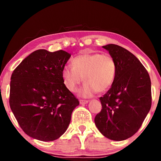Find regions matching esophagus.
<instances>
[{
    "mask_svg": "<svg viewBox=\"0 0 161 161\" xmlns=\"http://www.w3.org/2000/svg\"><path fill=\"white\" fill-rule=\"evenodd\" d=\"M88 102H89L88 100H84V99H80V103H81V104H85V103H88Z\"/></svg>",
    "mask_w": 161,
    "mask_h": 161,
    "instance_id": "34e87169",
    "label": "esophagus"
}]
</instances>
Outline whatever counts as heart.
Segmentation results:
<instances>
[{
	"label": "heart",
	"mask_w": 161,
	"mask_h": 161,
	"mask_svg": "<svg viewBox=\"0 0 161 161\" xmlns=\"http://www.w3.org/2000/svg\"><path fill=\"white\" fill-rule=\"evenodd\" d=\"M117 65L110 54L83 53L72 59V66L66 65L62 72V79L68 90L75 92L77 86L85 83L79 93L89 97L97 92H104L110 89L115 81Z\"/></svg>",
	"instance_id": "heart-1"
}]
</instances>
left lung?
Segmentation results:
<instances>
[{"instance_id":"left-lung-1","label":"left lung","mask_w":161,"mask_h":161,"mask_svg":"<svg viewBox=\"0 0 161 161\" xmlns=\"http://www.w3.org/2000/svg\"><path fill=\"white\" fill-rule=\"evenodd\" d=\"M115 59V81L99 99L102 110L95 124L111 140L123 141L138 131L151 107V82L148 71L138 59L121 46H103Z\"/></svg>"}]
</instances>
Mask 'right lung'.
Wrapping results in <instances>:
<instances>
[{
    "mask_svg": "<svg viewBox=\"0 0 161 161\" xmlns=\"http://www.w3.org/2000/svg\"><path fill=\"white\" fill-rule=\"evenodd\" d=\"M71 54L37 50L22 61L10 78V107L24 132L42 141L66 131L78 99L65 86L62 72Z\"/></svg>",
    "mask_w": 161,
    "mask_h": 161,
    "instance_id": "right-lung-1",
    "label": "right lung"
}]
</instances>
